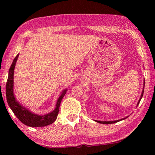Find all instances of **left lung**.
Segmentation results:
<instances>
[{
	"label": "left lung",
	"instance_id": "8db88e82",
	"mask_svg": "<svg viewBox=\"0 0 155 155\" xmlns=\"http://www.w3.org/2000/svg\"><path fill=\"white\" fill-rule=\"evenodd\" d=\"M144 85H145V83H143V86H144ZM143 89H144V87H143ZM143 90H143V91H142V93H141V95L140 98V100H139V102H138V103H137V105L139 104V103H140V101H141V98H142L143 94ZM125 118H126V117H125ZM125 118H123V119L119 120H115V121H98V120H95V121H96V122H98V123H101V124H114V123H116V122H119V121H121V120H124Z\"/></svg>",
	"mask_w": 155,
	"mask_h": 155
}]
</instances>
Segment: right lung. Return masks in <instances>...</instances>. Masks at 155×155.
I'll return each mask as SVG.
<instances>
[{"label":"right lung","instance_id":"right-lung-1","mask_svg":"<svg viewBox=\"0 0 155 155\" xmlns=\"http://www.w3.org/2000/svg\"><path fill=\"white\" fill-rule=\"evenodd\" d=\"M18 56L19 54H18L13 61L9 70L8 78H7L6 84V98L7 103L18 120L25 125L31 127H41L51 124L57 119L59 114L60 104H61L62 98L66 93L67 90H64L62 91L61 96H59L57 102L55 109L49 114L44 115H39L28 111L27 109L19 104L15 100L14 94V70Z\"/></svg>","mask_w":155,"mask_h":155}]
</instances>
